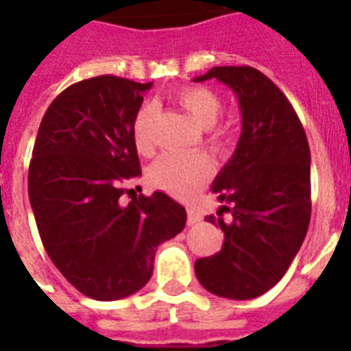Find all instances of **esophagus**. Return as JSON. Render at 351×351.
<instances>
[{
    "label": "esophagus",
    "instance_id": "1",
    "mask_svg": "<svg viewBox=\"0 0 351 351\" xmlns=\"http://www.w3.org/2000/svg\"><path fill=\"white\" fill-rule=\"evenodd\" d=\"M204 215L198 211L197 208H189L187 209V224L189 226H195L198 224V222H202Z\"/></svg>",
    "mask_w": 351,
    "mask_h": 351
}]
</instances>
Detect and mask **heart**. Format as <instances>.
Wrapping results in <instances>:
<instances>
[{
	"instance_id": "obj_1",
	"label": "heart",
	"mask_w": 351,
	"mask_h": 351,
	"mask_svg": "<svg viewBox=\"0 0 351 351\" xmlns=\"http://www.w3.org/2000/svg\"><path fill=\"white\" fill-rule=\"evenodd\" d=\"M176 101L191 120L202 129L213 127L222 112V100L217 93L208 87H186L176 93ZM154 106L143 104L132 120V138L140 153L151 149V123H153ZM206 142L215 153H226L231 145L228 131L209 132ZM211 162L206 154H164L149 169L151 186L165 191L171 197L187 198L195 195L211 176Z\"/></svg>"
}]
</instances>
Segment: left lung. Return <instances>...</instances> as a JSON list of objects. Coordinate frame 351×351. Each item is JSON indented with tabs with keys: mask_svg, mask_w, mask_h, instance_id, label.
<instances>
[{
	"mask_svg": "<svg viewBox=\"0 0 351 351\" xmlns=\"http://www.w3.org/2000/svg\"><path fill=\"white\" fill-rule=\"evenodd\" d=\"M217 78L239 98L242 132L211 191L230 211L220 217L224 244L195 262L198 282L224 299L261 297L284 277L308 233L311 213L310 145L282 90L253 67H213L195 82ZM215 224L213 215L206 217Z\"/></svg>",
	"mask_w": 351,
	"mask_h": 351,
	"instance_id": "1",
	"label": "left lung"
}]
</instances>
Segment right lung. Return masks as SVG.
Segmentation results:
<instances>
[{"label": "right lung", "mask_w": 351, "mask_h": 351, "mask_svg": "<svg viewBox=\"0 0 351 351\" xmlns=\"http://www.w3.org/2000/svg\"><path fill=\"white\" fill-rule=\"evenodd\" d=\"M153 84L96 76L71 85L47 109L29 165V198L47 255L84 295L118 300L153 275L154 251L186 226L165 193L121 204L142 175L132 120Z\"/></svg>", "instance_id": "add662e5"}]
</instances>
